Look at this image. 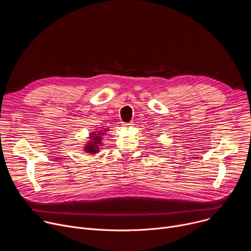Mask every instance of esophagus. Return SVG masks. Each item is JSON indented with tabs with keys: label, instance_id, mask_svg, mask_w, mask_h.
<instances>
[{
	"label": "esophagus",
	"instance_id": "obj_1",
	"mask_svg": "<svg viewBox=\"0 0 251 251\" xmlns=\"http://www.w3.org/2000/svg\"><path fill=\"white\" fill-rule=\"evenodd\" d=\"M132 123H123V127L125 128H129V127H132Z\"/></svg>",
	"mask_w": 251,
	"mask_h": 251
}]
</instances>
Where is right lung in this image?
Segmentation results:
<instances>
[{"mask_svg":"<svg viewBox=\"0 0 251 251\" xmlns=\"http://www.w3.org/2000/svg\"><path fill=\"white\" fill-rule=\"evenodd\" d=\"M95 134H92V136L89 138L91 139V141H89L88 144L85 146V151L87 153H91V154H95L96 152H98V148H99V144L101 141V136L104 135V131H99V132H94Z\"/></svg>","mask_w":251,"mask_h":251,"instance_id":"1","label":"right lung"}]
</instances>
